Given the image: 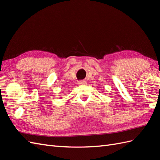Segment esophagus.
<instances>
[{
  "instance_id": "obj_1",
  "label": "esophagus",
  "mask_w": 160,
  "mask_h": 160,
  "mask_svg": "<svg viewBox=\"0 0 160 160\" xmlns=\"http://www.w3.org/2000/svg\"><path fill=\"white\" fill-rule=\"evenodd\" d=\"M78 84H79L80 85H84V84H87V81L86 80H80L78 82Z\"/></svg>"
}]
</instances>
